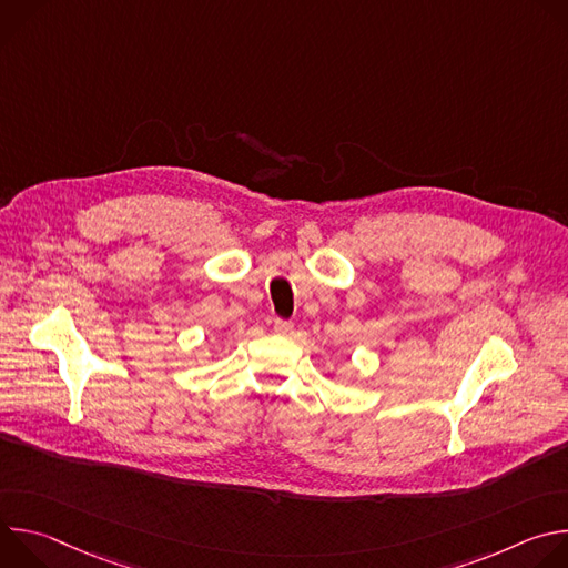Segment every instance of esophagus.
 Returning <instances> with one entry per match:
<instances>
[{"instance_id":"esophagus-1","label":"esophagus","mask_w":568,"mask_h":568,"mask_svg":"<svg viewBox=\"0 0 568 568\" xmlns=\"http://www.w3.org/2000/svg\"><path fill=\"white\" fill-rule=\"evenodd\" d=\"M292 323L285 321V318H274V333L276 335H290L292 333Z\"/></svg>"}]
</instances>
